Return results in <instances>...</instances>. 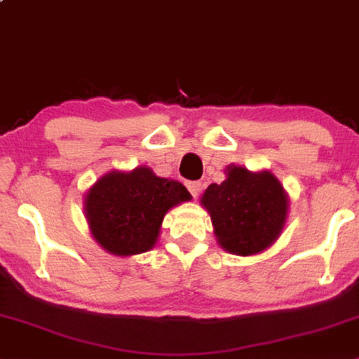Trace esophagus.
<instances>
[{
    "label": "esophagus",
    "instance_id": "34e87169",
    "mask_svg": "<svg viewBox=\"0 0 359 359\" xmlns=\"http://www.w3.org/2000/svg\"><path fill=\"white\" fill-rule=\"evenodd\" d=\"M185 185H187L189 192H191L194 197H197V196H199V192L203 191V184H201V182H197V180H194V182H187V184H185Z\"/></svg>",
    "mask_w": 359,
    "mask_h": 359
}]
</instances>
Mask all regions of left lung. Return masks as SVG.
I'll return each mask as SVG.
<instances>
[{
    "instance_id": "left-lung-1",
    "label": "left lung",
    "mask_w": 359,
    "mask_h": 359,
    "mask_svg": "<svg viewBox=\"0 0 359 359\" xmlns=\"http://www.w3.org/2000/svg\"><path fill=\"white\" fill-rule=\"evenodd\" d=\"M201 204L211 214L221 248L240 257L270 248L285 226L288 199L269 170L229 165L226 180L205 189Z\"/></svg>"
}]
</instances>
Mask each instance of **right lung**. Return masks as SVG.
<instances>
[{
    "label": "right lung",
    "instance_id": "obj_1",
    "mask_svg": "<svg viewBox=\"0 0 359 359\" xmlns=\"http://www.w3.org/2000/svg\"><path fill=\"white\" fill-rule=\"evenodd\" d=\"M189 199L180 182L137 167L102 175L86 194L84 211L90 234L102 248L131 257L154 248L168 209Z\"/></svg>",
    "mask_w": 359,
    "mask_h": 359
}]
</instances>
